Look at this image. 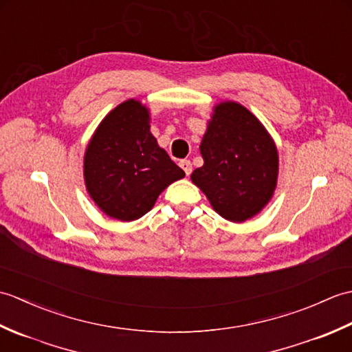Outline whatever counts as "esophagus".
<instances>
[{"label":"esophagus","mask_w":352,"mask_h":352,"mask_svg":"<svg viewBox=\"0 0 352 352\" xmlns=\"http://www.w3.org/2000/svg\"><path fill=\"white\" fill-rule=\"evenodd\" d=\"M180 166H182V169L184 170L186 175H190V172H192V163H190L189 160H182V162H180Z\"/></svg>","instance_id":"obj_1"}]
</instances>
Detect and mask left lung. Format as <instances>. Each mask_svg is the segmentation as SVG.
<instances>
[{"label": "left lung", "instance_id": "left-lung-1", "mask_svg": "<svg viewBox=\"0 0 352 352\" xmlns=\"http://www.w3.org/2000/svg\"><path fill=\"white\" fill-rule=\"evenodd\" d=\"M199 151L204 164L190 178L222 218L243 222L271 201L278 151L263 124L242 104L214 106Z\"/></svg>", "mask_w": 352, "mask_h": 352}]
</instances>
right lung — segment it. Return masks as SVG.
<instances>
[{"label":"right lung","mask_w":352,"mask_h":352,"mask_svg":"<svg viewBox=\"0 0 352 352\" xmlns=\"http://www.w3.org/2000/svg\"><path fill=\"white\" fill-rule=\"evenodd\" d=\"M83 168L94 203L122 222L142 218L170 183L184 177L149 131V110L138 100L124 101L102 119Z\"/></svg>","instance_id":"obj_1"}]
</instances>
